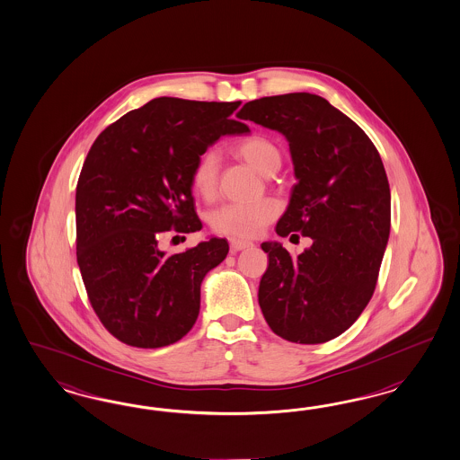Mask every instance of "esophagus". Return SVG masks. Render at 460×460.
Masks as SVG:
<instances>
[{
    "label": "esophagus",
    "instance_id": "obj_1",
    "mask_svg": "<svg viewBox=\"0 0 460 460\" xmlns=\"http://www.w3.org/2000/svg\"><path fill=\"white\" fill-rule=\"evenodd\" d=\"M250 246H252V243H250V241H243V239H233V241H231V251H233V252L246 250V248H250Z\"/></svg>",
    "mask_w": 460,
    "mask_h": 460
}]
</instances>
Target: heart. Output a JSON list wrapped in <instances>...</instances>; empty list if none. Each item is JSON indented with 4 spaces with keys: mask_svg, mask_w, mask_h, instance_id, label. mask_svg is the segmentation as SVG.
<instances>
[{
    "mask_svg": "<svg viewBox=\"0 0 460 460\" xmlns=\"http://www.w3.org/2000/svg\"><path fill=\"white\" fill-rule=\"evenodd\" d=\"M236 154L248 162L258 173L271 177L281 167L279 146L266 137H250L236 145ZM221 158L216 150L200 155L192 168V187L206 200H212L217 192ZM279 206L273 199L256 202H229L212 210L210 226L216 233L231 237H256L268 224L279 216Z\"/></svg>",
    "mask_w": 460,
    "mask_h": 460,
    "instance_id": "heart-1",
    "label": "heart"
}]
</instances>
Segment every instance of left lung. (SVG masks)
<instances>
[{
	"label": "left lung",
	"instance_id": "left-lung-1",
	"mask_svg": "<svg viewBox=\"0 0 460 460\" xmlns=\"http://www.w3.org/2000/svg\"><path fill=\"white\" fill-rule=\"evenodd\" d=\"M239 118L281 133L296 183L275 227L312 246L292 258L266 241L258 302L270 329L296 344H322L358 321L376 288L391 226L390 183L376 146L327 99L292 93L246 102Z\"/></svg>",
	"mask_w": 460,
	"mask_h": 460
}]
</instances>
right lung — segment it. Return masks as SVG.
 I'll use <instances>...</instances> for the list:
<instances>
[{
  "instance_id": "add662e5",
  "label": "right lung",
  "mask_w": 460,
  "mask_h": 460,
  "mask_svg": "<svg viewBox=\"0 0 460 460\" xmlns=\"http://www.w3.org/2000/svg\"><path fill=\"white\" fill-rule=\"evenodd\" d=\"M239 104L154 99L108 126L85 156L75 190L77 265L99 321L128 346L181 341L199 317L202 279L227 256L223 237L177 254L158 241L170 229H202L192 168L224 135L250 133L233 119Z\"/></svg>"
}]
</instances>
